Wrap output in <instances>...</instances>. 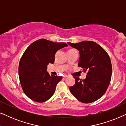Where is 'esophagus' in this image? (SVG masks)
Segmentation results:
<instances>
[{"instance_id": "esophagus-1", "label": "esophagus", "mask_w": 126, "mask_h": 126, "mask_svg": "<svg viewBox=\"0 0 126 126\" xmlns=\"http://www.w3.org/2000/svg\"><path fill=\"white\" fill-rule=\"evenodd\" d=\"M68 76H69V75H64L63 76V77H68Z\"/></svg>"}]
</instances>
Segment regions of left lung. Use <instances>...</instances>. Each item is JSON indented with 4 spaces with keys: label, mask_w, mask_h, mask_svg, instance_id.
<instances>
[{
    "label": "left lung",
    "mask_w": 126,
    "mask_h": 126,
    "mask_svg": "<svg viewBox=\"0 0 126 126\" xmlns=\"http://www.w3.org/2000/svg\"><path fill=\"white\" fill-rule=\"evenodd\" d=\"M80 51L78 66L87 71L84 80L74 76L76 82L70 87L72 94L81 102L89 103L104 95L110 83L112 75L111 60L106 51L93 41H82L77 44L68 42Z\"/></svg>",
    "instance_id": "8db88e82"
}]
</instances>
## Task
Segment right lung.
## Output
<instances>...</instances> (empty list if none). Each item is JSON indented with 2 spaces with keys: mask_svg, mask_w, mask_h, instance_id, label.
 Segmentation results:
<instances>
[{
  "mask_svg": "<svg viewBox=\"0 0 126 126\" xmlns=\"http://www.w3.org/2000/svg\"><path fill=\"white\" fill-rule=\"evenodd\" d=\"M68 46L63 42L40 39L27 48L19 63V77L22 89L31 100L42 103L49 99L62 76H50L47 65L54 62L58 50Z\"/></svg>",
  "mask_w": 126,
  "mask_h": 126,
  "instance_id": "add662e5",
  "label": "right lung"
}]
</instances>
